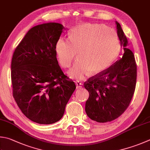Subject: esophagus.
Instances as JSON below:
<instances>
[{"instance_id":"obj_1","label":"esophagus","mask_w":150,"mask_h":150,"mask_svg":"<svg viewBox=\"0 0 150 150\" xmlns=\"http://www.w3.org/2000/svg\"><path fill=\"white\" fill-rule=\"evenodd\" d=\"M76 88L77 89H80L81 88V87H82V84H81L80 82H76Z\"/></svg>"}]
</instances>
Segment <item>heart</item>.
I'll return each mask as SVG.
<instances>
[{
	"label": "heart",
	"instance_id": "heart-1",
	"mask_svg": "<svg viewBox=\"0 0 150 150\" xmlns=\"http://www.w3.org/2000/svg\"><path fill=\"white\" fill-rule=\"evenodd\" d=\"M69 40L58 39L55 51L60 65H71L78 53L79 61L69 71L71 77L81 80L91 72L100 74L107 70L120 54V38L114 30L102 24L85 23L69 33Z\"/></svg>",
	"mask_w": 150,
	"mask_h": 150
}]
</instances>
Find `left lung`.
Wrapping results in <instances>:
<instances>
[{
	"label": "left lung",
	"instance_id": "8db88e82",
	"mask_svg": "<svg viewBox=\"0 0 150 150\" xmlns=\"http://www.w3.org/2000/svg\"><path fill=\"white\" fill-rule=\"evenodd\" d=\"M118 37L124 53L105 71L96 74L84 83L89 93L86 112L90 119L106 123L119 117L131 103L137 83V67L134 55L127 48L128 42L119 23Z\"/></svg>",
	"mask_w": 150,
	"mask_h": 150
}]
</instances>
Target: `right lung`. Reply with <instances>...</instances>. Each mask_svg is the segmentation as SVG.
<instances>
[{
  "label": "right lung",
  "mask_w": 150,
  "mask_h": 150,
  "mask_svg": "<svg viewBox=\"0 0 150 150\" xmlns=\"http://www.w3.org/2000/svg\"><path fill=\"white\" fill-rule=\"evenodd\" d=\"M63 29L57 23L36 25L28 31L13 53V97L23 114L39 124L60 120L76 89L56 57L55 44Z\"/></svg>",
  "instance_id": "add662e5"
}]
</instances>
